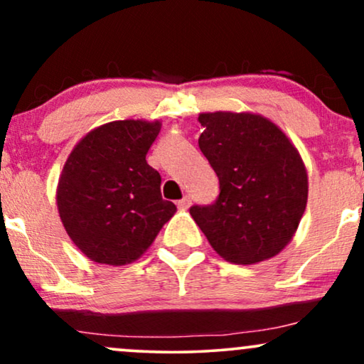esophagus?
Segmentation results:
<instances>
[{"label": "esophagus", "instance_id": "esophagus-1", "mask_svg": "<svg viewBox=\"0 0 364 364\" xmlns=\"http://www.w3.org/2000/svg\"><path fill=\"white\" fill-rule=\"evenodd\" d=\"M190 205H191V198H190V196H183V198L178 202V207L179 208H188Z\"/></svg>", "mask_w": 364, "mask_h": 364}]
</instances>
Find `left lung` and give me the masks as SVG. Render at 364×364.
<instances>
[{"mask_svg": "<svg viewBox=\"0 0 364 364\" xmlns=\"http://www.w3.org/2000/svg\"><path fill=\"white\" fill-rule=\"evenodd\" d=\"M198 147L219 178L220 193L190 214L224 260L252 265L282 252L308 200V174L291 140L252 112H203Z\"/></svg>", "mask_w": 364, "mask_h": 364, "instance_id": "1", "label": "left lung"}]
</instances>
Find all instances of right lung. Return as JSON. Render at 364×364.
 <instances>
[{
    "mask_svg": "<svg viewBox=\"0 0 364 364\" xmlns=\"http://www.w3.org/2000/svg\"><path fill=\"white\" fill-rule=\"evenodd\" d=\"M159 132V121H112L87 133L65 162L58 212L92 262H135L176 212L162 200L161 174L145 161Z\"/></svg>",
    "mask_w": 364,
    "mask_h": 364,
    "instance_id": "right-lung-1",
    "label": "right lung"
}]
</instances>
